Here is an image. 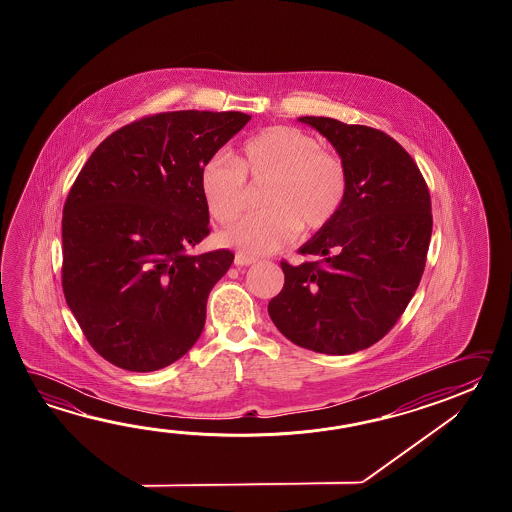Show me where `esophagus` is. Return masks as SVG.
Here are the masks:
<instances>
[{
	"label": "esophagus",
	"instance_id": "34e87169",
	"mask_svg": "<svg viewBox=\"0 0 512 512\" xmlns=\"http://www.w3.org/2000/svg\"><path fill=\"white\" fill-rule=\"evenodd\" d=\"M234 263H236L238 267H247V265L256 263V258H254V256H249V254H245V252H236V256H234Z\"/></svg>",
	"mask_w": 512,
	"mask_h": 512
}]
</instances>
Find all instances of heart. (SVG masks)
<instances>
[{"label":"heart","mask_w":512,"mask_h":512,"mask_svg":"<svg viewBox=\"0 0 512 512\" xmlns=\"http://www.w3.org/2000/svg\"><path fill=\"white\" fill-rule=\"evenodd\" d=\"M267 183L261 203L223 234V241L251 254L280 251L298 236L300 225L320 230L344 205L348 172L335 153L291 126H274L243 142L234 161L212 155L199 170V190L208 214L230 225L249 205V185Z\"/></svg>","instance_id":"1"}]
</instances>
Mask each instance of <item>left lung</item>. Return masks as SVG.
I'll use <instances>...</instances> for the list:
<instances>
[{
  "mask_svg": "<svg viewBox=\"0 0 512 512\" xmlns=\"http://www.w3.org/2000/svg\"><path fill=\"white\" fill-rule=\"evenodd\" d=\"M335 146L348 192L335 219L300 247L318 261H282L285 283L269 316L296 346L349 355L379 342L401 318L425 271L432 203L399 142L360 124L300 117Z\"/></svg>",
  "mask_w": 512,
  "mask_h": 512,
  "instance_id": "8db88e82",
  "label": "left lung"
}]
</instances>
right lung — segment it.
<instances>
[{
	"label": "right lung",
	"mask_w": 512,
	"mask_h": 512,
	"mask_svg": "<svg viewBox=\"0 0 512 512\" xmlns=\"http://www.w3.org/2000/svg\"><path fill=\"white\" fill-rule=\"evenodd\" d=\"M251 120L240 111H168L131 122L91 153L62 218V287L87 342L128 371L181 359L205 327L227 249L207 238L199 170Z\"/></svg>",
	"instance_id": "1"
}]
</instances>
